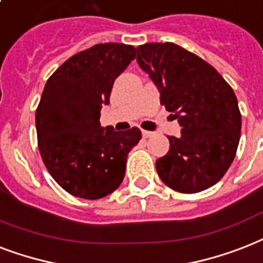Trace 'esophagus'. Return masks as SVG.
Returning a JSON list of instances; mask_svg holds the SVG:
<instances>
[{"mask_svg":"<svg viewBox=\"0 0 263 263\" xmlns=\"http://www.w3.org/2000/svg\"><path fill=\"white\" fill-rule=\"evenodd\" d=\"M154 136V133L152 132H146V130H142V137L144 138H149Z\"/></svg>","mask_w":263,"mask_h":263,"instance_id":"obj_1","label":"esophagus"}]
</instances>
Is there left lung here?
Instances as JSON below:
<instances>
[{
	"label": "left lung",
	"instance_id": "obj_1",
	"mask_svg": "<svg viewBox=\"0 0 263 263\" xmlns=\"http://www.w3.org/2000/svg\"><path fill=\"white\" fill-rule=\"evenodd\" d=\"M137 63L181 126L170 149L156 160L160 180L177 192L196 193L217 184L235 159L241 115L235 91L214 67L176 44H144Z\"/></svg>",
	"mask_w": 263,
	"mask_h": 263
}]
</instances>
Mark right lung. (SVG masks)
Returning a JSON list of instances; mask_svg holds the SVG:
<instances>
[{
    "label": "right lung",
    "instance_id": "obj_1",
    "mask_svg": "<svg viewBox=\"0 0 263 263\" xmlns=\"http://www.w3.org/2000/svg\"><path fill=\"white\" fill-rule=\"evenodd\" d=\"M136 58L125 44H99L74 54L48 79L35 112L38 148L53 180L71 195L96 200L123 181L138 127L100 125L114 81Z\"/></svg>",
    "mask_w": 263,
    "mask_h": 263
}]
</instances>
